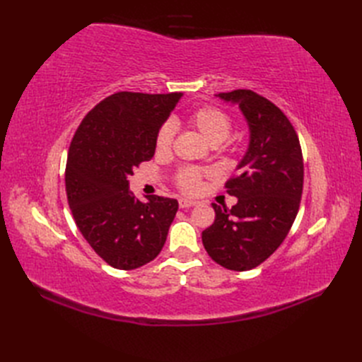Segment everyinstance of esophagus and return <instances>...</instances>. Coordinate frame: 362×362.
<instances>
[{
  "label": "esophagus",
  "mask_w": 362,
  "mask_h": 362,
  "mask_svg": "<svg viewBox=\"0 0 362 362\" xmlns=\"http://www.w3.org/2000/svg\"><path fill=\"white\" fill-rule=\"evenodd\" d=\"M194 205H198V202L192 201V199H180V206L181 208H190V206H194Z\"/></svg>",
  "instance_id": "esophagus-1"
}]
</instances>
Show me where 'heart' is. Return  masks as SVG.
Segmentation results:
<instances>
[{"instance_id":"1","label":"heart","mask_w":362,"mask_h":362,"mask_svg":"<svg viewBox=\"0 0 362 362\" xmlns=\"http://www.w3.org/2000/svg\"><path fill=\"white\" fill-rule=\"evenodd\" d=\"M187 124L216 146L221 145L229 137L233 129V119L222 108L216 105H202L196 108L187 116ZM175 131L170 122L163 124L156 136V151L157 154H168L172 149ZM206 172L196 168H182L175 175V184L185 194H196L202 187V180Z\"/></svg>"}]
</instances>
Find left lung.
Masks as SVG:
<instances>
[{
  "label": "left lung",
  "instance_id": "left-lung-1",
  "mask_svg": "<svg viewBox=\"0 0 362 362\" xmlns=\"http://www.w3.org/2000/svg\"><path fill=\"white\" fill-rule=\"evenodd\" d=\"M238 104L249 125V148L237 175L225 184L238 199L233 208L213 204L214 223L202 243L217 264L245 272L264 262L286 240L299 211L303 158L288 120L264 96L237 89L216 95Z\"/></svg>",
  "mask_w": 362,
  "mask_h": 362
}]
</instances>
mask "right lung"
I'll return each mask as SVG.
<instances>
[{
  "label": "right lung",
  "mask_w": 362,
  "mask_h": 362,
  "mask_svg": "<svg viewBox=\"0 0 362 362\" xmlns=\"http://www.w3.org/2000/svg\"><path fill=\"white\" fill-rule=\"evenodd\" d=\"M182 93L117 92L86 115L69 146L68 204L87 243L107 264L133 270L166 243L178 201L152 194L141 202L128 177L156 152V136Z\"/></svg>",
  "instance_id": "add662e5"
}]
</instances>
